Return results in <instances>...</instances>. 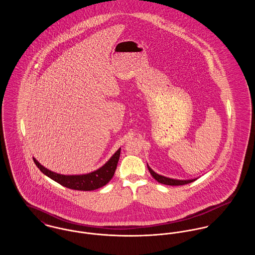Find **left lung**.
Returning <instances> with one entry per match:
<instances>
[{"instance_id": "8db88e82", "label": "left lung", "mask_w": 255, "mask_h": 255, "mask_svg": "<svg viewBox=\"0 0 255 255\" xmlns=\"http://www.w3.org/2000/svg\"><path fill=\"white\" fill-rule=\"evenodd\" d=\"M147 168H148L151 176L157 182L163 183V184H167V185H183V184H186V183H189V182H194L196 180V179H193V180H174V179H170V178H166L164 176L158 175L148 165H147Z\"/></svg>"}]
</instances>
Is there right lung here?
Here are the masks:
<instances>
[{"label": "right lung", "instance_id": "obj_1", "mask_svg": "<svg viewBox=\"0 0 255 255\" xmlns=\"http://www.w3.org/2000/svg\"><path fill=\"white\" fill-rule=\"evenodd\" d=\"M120 154H121V148L110 158L109 161L104 166H102L101 168H99L94 172H91L85 175H73V176L68 175L67 176V175L57 174L55 172L48 170L44 166H42L35 158H33V161L36 164L38 169L44 175H46L53 181L62 184L63 186H66L71 189H75V190L89 191V190H94L99 187H102L111 181L117 169V165L120 159Z\"/></svg>", "mask_w": 255, "mask_h": 255}]
</instances>
